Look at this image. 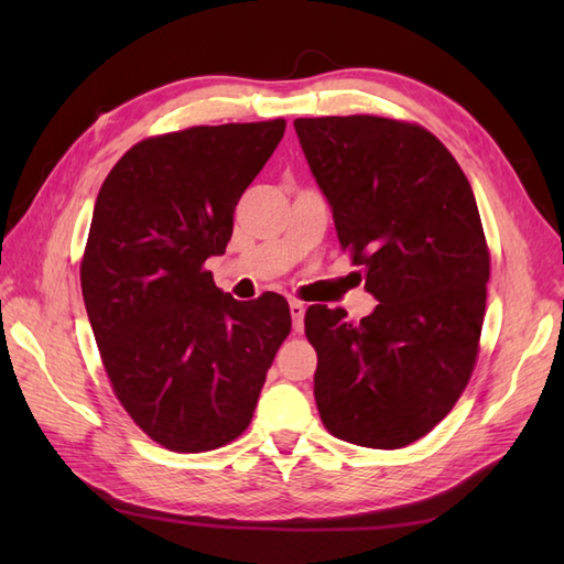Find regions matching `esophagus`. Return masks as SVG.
<instances>
[{
    "label": "esophagus",
    "instance_id": "34e87169",
    "mask_svg": "<svg viewBox=\"0 0 564 564\" xmlns=\"http://www.w3.org/2000/svg\"><path fill=\"white\" fill-rule=\"evenodd\" d=\"M291 317H293V329L303 332V319H305V305L301 301H291Z\"/></svg>",
    "mask_w": 564,
    "mask_h": 564
}]
</instances>
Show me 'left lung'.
Listing matches in <instances>:
<instances>
[{
	"instance_id": "8db88e82",
	"label": "left lung",
	"mask_w": 564,
	"mask_h": 564,
	"mask_svg": "<svg viewBox=\"0 0 564 564\" xmlns=\"http://www.w3.org/2000/svg\"><path fill=\"white\" fill-rule=\"evenodd\" d=\"M293 126L339 245L378 301L361 322L307 307L322 424L356 446L402 448L453 410L473 376L489 281L475 194L422 126L378 116Z\"/></svg>"
}]
</instances>
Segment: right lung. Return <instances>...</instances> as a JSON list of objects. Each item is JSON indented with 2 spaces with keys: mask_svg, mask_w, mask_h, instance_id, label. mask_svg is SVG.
I'll use <instances>...</instances> for the list:
<instances>
[{
  "mask_svg": "<svg viewBox=\"0 0 564 564\" xmlns=\"http://www.w3.org/2000/svg\"><path fill=\"white\" fill-rule=\"evenodd\" d=\"M285 121L196 126L148 138L106 176L82 259V295L116 398L176 453L235 441L254 416L291 307L239 303L203 269Z\"/></svg>",
  "mask_w": 564,
  "mask_h": 564,
  "instance_id": "1",
  "label": "right lung"
}]
</instances>
